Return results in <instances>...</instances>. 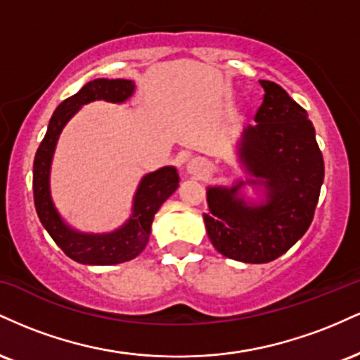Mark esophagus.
I'll return each mask as SVG.
<instances>
[{
  "mask_svg": "<svg viewBox=\"0 0 360 360\" xmlns=\"http://www.w3.org/2000/svg\"><path fill=\"white\" fill-rule=\"evenodd\" d=\"M186 171H188V174L198 177V179H203V177L208 174L210 167H208V162H206L205 159H201V157H194V159H191L188 162Z\"/></svg>",
  "mask_w": 360,
  "mask_h": 360,
  "instance_id": "obj_1",
  "label": "esophagus"
}]
</instances>
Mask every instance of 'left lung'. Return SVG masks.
<instances>
[{
	"mask_svg": "<svg viewBox=\"0 0 360 360\" xmlns=\"http://www.w3.org/2000/svg\"><path fill=\"white\" fill-rule=\"evenodd\" d=\"M264 101L243 128L238 160L249 174L232 186H208L203 214L213 247L225 257L266 264L307 233L323 184V155L308 113L272 81H259ZM245 185L261 193L247 200Z\"/></svg>",
	"mask_w": 360,
	"mask_h": 360,
	"instance_id": "left-lung-1",
	"label": "left lung"
}]
</instances>
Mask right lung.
Segmentation results:
<instances>
[{
  "instance_id": "obj_1",
  "label": "right lung",
  "mask_w": 360,
  "mask_h": 360,
  "mask_svg": "<svg viewBox=\"0 0 360 360\" xmlns=\"http://www.w3.org/2000/svg\"><path fill=\"white\" fill-rule=\"evenodd\" d=\"M135 82L128 79L89 81L71 98L62 101L49 122L47 134L40 143L34 160V200L37 214L52 240L68 257L86 266H113L135 259L146 249L150 237L152 221L164 201L179 188V174L174 166L148 172L140 179L134 194L131 214L113 232H81L69 225L56 208L51 193V169L57 142L81 106L93 101L125 103L134 96Z\"/></svg>"
}]
</instances>
